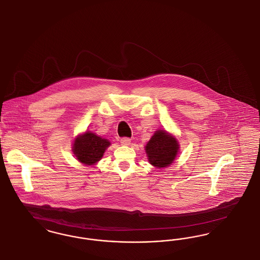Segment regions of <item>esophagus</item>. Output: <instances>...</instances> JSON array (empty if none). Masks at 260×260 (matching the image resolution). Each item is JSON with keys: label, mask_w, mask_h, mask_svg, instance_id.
Instances as JSON below:
<instances>
[{"label": "esophagus", "mask_w": 260, "mask_h": 260, "mask_svg": "<svg viewBox=\"0 0 260 260\" xmlns=\"http://www.w3.org/2000/svg\"><path fill=\"white\" fill-rule=\"evenodd\" d=\"M120 144L122 146H129L131 144V140L129 138H122L120 141Z\"/></svg>", "instance_id": "obj_1"}]
</instances>
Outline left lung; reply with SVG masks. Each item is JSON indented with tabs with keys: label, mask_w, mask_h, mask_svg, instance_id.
<instances>
[{
	"label": "left lung",
	"mask_w": 260,
	"mask_h": 260,
	"mask_svg": "<svg viewBox=\"0 0 260 260\" xmlns=\"http://www.w3.org/2000/svg\"><path fill=\"white\" fill-rule=\"evenodd\" d=\"M179 149L180 147L176 137L161 129L153 133L145 147L149 162L159 169L169 167L173 164Z\"/></svg>",
	"instance_id": "1"
}]
</instances>
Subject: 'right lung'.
<instances>
[{"label": "right lung", "mask_w": 260, "mask_h": 260, "mask_svg": "<svg viewBox=\"0 0 260 260\" xmlns=\"http://www.w3.org/2000/svg\"><path fill=\"white\" fill-rule=\"evenodd\" d=\"M110 146L108 139L86 131L73 141L72 151L76 159L85 165H95L102 159L106 150Z\"/></svg>", "instance_id": "obj_1"}]
</instances>
